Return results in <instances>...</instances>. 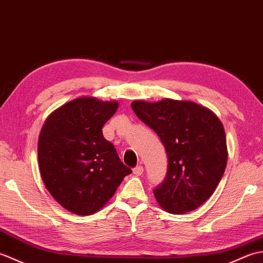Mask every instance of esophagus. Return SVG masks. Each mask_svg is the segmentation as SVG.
Segmentation results:
<instances>
[{"instance_id": "1", "label": "esophagus", "mask_w": 263, "mask_h": 263, "mask_svg": "<svg viewBox=\"0 0 263 263\" xmlns=\"http://www.w3.org/2000/svg\"><path fill=\"white\" fill-rule=\"evenodd\" d=\"M133 174L136 176H140L143 174V167L142 166H137L136 168H133Z\"/></svg>"}]
</instances>
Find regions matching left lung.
Wrapping results in <instances>:
<instances>
[{
  "label": "left lung",
  "instance_id": "left-lung-1",
  "mask_svg": "<svg viewBox=\"0 0 263 263\" xmlns=\"http://www.w3.org/2000/svg\"><path fill=\"white\" fill-rule=\"evenodd\" d=\"M131 107L157 133L168 157L164 181L154 189L159 205L175 215L199 208L215 192L226 168L220 120L203 106L184 100H136Z\"/></svg>",
  "mask_w": 263,
  "mask_h": 263
}]
</instances>
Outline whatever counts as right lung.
Masks as SVG:
<instances>
[{
  "label": "right lung",
  "mask_w": 263,
  "mask_h": 263,
  "mask_svg": "<svg viewBox=\"0 0 263 263\" xmlns=\"http://www.w3.org/2000/svg\"><path fill=\"white\" fill-rule=\"evenodd\" d=\"M116 102L78 98L48 117L38 140L39 171L48 192L76 215L97 212L132 171L122 163L102 128Z\"/></svg>",
  "instance_id": "add662e5"
}]
</instances>
